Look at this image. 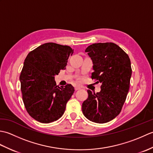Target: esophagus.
I'll use <instances>...</instances> for the list:
<instances>
[{
	"label": "esophagus",
	"mask_w": 153,
	"mask_h": 153,
	"mask_svg": "<svg viewBox=\"0 0 153 153\" xmlns=\"http://www.w3.org/2000/svg\"><path fill=\"white\" fill-rule=\"evenodd\" d=\"M80 89H81V87H79V86H76V87H75V90H76V91H77V90H79Z\"/></svg>",
	"instance_id": "esophagus-1"
}]
</instances>
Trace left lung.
<instances>
[{"label":"left lung","mask_w":153,"mask_h":153,"mask_svg":"<svg viewBox=\"0 0 153 153\" xmlns=\"http://www.w3.org/2000/svg\"><path fill=\"white\" fill-rule=\"evenodd\" d=\"M85 52L93 61L91 78L102 85L99 93L87 90L89 96L82 104V112L93 122H108L119 114L126 101L132 73L130 59L113 43H94Z\"/></svg>","instance_id":"1"}]
</instances>
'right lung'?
<instances>
[{
    "label": "right lung",
    "mask_w": 153,
    "mask_h": 153,
    "mask_svg": "<svg viewBox=\"0 0 153 153\" xmlns=\"http://www.w3.org/2000/svg\"><path fill=\"white\" fill-rule=\"evenodd\" d=\"M74 50L67 45L47 43L25 58L19 80L23 102L32 118L41 123L56 121L63 115L74 92L71 84L56 85L54 76L65 70Z\"/></svg>",
    "instance_id": "obj_1"
}]
</instances>
